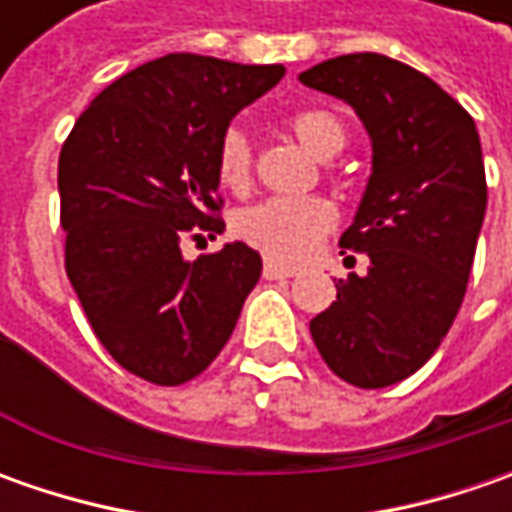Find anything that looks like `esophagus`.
<instances>
[{
  "mask_svg": "<svg viewBox=\"0 0 512 512\" xmlns=\"http://www.w3.org/2000/svg\"><path fill=\"white\" fill-rule=\"evenodd\" d=\"M262 273H265V279H290V276H296L299 270L290 265H282V262H273V259H265Z\"/></svg>",
  "mask_w": 512,
  "mask_h": 512,
  "instance_id": "obj_1",
  "label": "esophagus"
}]
</instances>
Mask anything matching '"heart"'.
I'll list each match as a JSON object with an SVG mask.
<instances>
[{
    "mask_svg": "<svg viewBox=\"0 0 512 512\" xmlns=\"http://www.w3.org/2000/svg\"><path fill=\"white\" fill-rule=\"evenodd\" d=\"M287 125L319 159L339 153L347 139L342 119L325 108L296 110ZM216 173L219 182L233 193H245L250 185V142L242 128H227L222 133L216 150ZM330 225L333 207L322 196H276L233 216V233L242 242L282 262H296L310 253Z\"/></svg>",
    "mask_w": 512,
    "mask_h": 512,
    "instance_id": "heart-1",
    "label": "heart"
}]
</instances>
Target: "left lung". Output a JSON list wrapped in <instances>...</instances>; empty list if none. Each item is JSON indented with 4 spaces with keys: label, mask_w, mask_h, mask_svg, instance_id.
I'll use <instances>...</instances> for the list:
<instances>
[{
    "label": "left lung",
    "mask_w": 512,
    "mask_h": 512,
    "mask_svg": "<svg viewBox=\"0 0 512 512\" xmlns=\"http://www.w3.org/2000/svg\"><path fill=\"white\" fill-rule=\"evenodd\" d=\"M299 82L347 102L373 145L362 205L339 239L370 267L339 279L310 336L339 379L376 390L416 373L462 307L487 207L482 142L450 93L382 53L327 59Z\"/></svg>",
    "instance_id": "obj_1"
}]
</instances>
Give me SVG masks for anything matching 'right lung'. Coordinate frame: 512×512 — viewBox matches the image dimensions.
Instances as JSON below:
<instances>
[{"label":"right lung","mask_w":512,"mask_h":512,"mask_svg":"<svg viewBox=\"0 0 512 512\" xmlns=\"http://www.w3.org/2000/svg\"><path fill=\"white\" fill-rule=\"evenodd\" d=\"M282 76V65L168 53L102 90L62 145L70 285L96 339L145 382L196 379L262 276V256L245 242L196 262L182 242L225 230L219 139Z\"/></svg>","instance_id":"add662e5"}]
</instances>
